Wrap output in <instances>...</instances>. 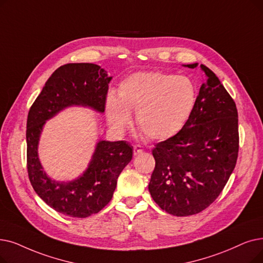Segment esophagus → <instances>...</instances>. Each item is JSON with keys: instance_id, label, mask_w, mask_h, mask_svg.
Returning <instances> with one entry per match:
<instances>
[{"instance_id": "34e87169", "label": "esophagus", "mask_w": 263, "mask_h": 263, "mask_svg": "<svg viewBox=\"0 0 263 263\" xmlns=\"http://www.w3.org/2000/svg\"><path fill=\"white\" fill-rule=\"evenodd\" d=\"M143 153H144V149H143L142 146H140V145H134L133 146V154H134V156H139V155H141Z\"/></svg>"}]
</instances>
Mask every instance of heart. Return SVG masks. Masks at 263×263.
<instances>
[{
  "mask_svg": "<svg viewBox=\"0 0 263 263\" xmlns=\"http://www.w3.org/2000/svg\"><path fill=\"white\" fill-rule=\"evenodd\" d=\"M198 90L191 78L164 72H139L122 81L118 97L108 95L105 111L111 128L122 130L136 110L138 127L155 141L167 140L185 127L196 107Z\"/></svg>",
  "mask_w": 263,
  "mask_h": 263,
  "instance_id": "obj_1",
  "label": "heart"
}]
</instances>
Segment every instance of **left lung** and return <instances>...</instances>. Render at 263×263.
Here are the masks:
<instances>
[{
    "instance_id": "8db88e82",
    "label": "left lung",
    "mask_w": 263,
    "mask_h": 263,
    "mask_svg": "<svg viewBox=\"0 0 263 263\" xmlns=\"http://www.w3.org/2000/svg\"><path fill=\"white\" fill-rule=\"evenodd\" d=\"M195 68L198 63L185 65ZM197 104L186 125L153 149L156 166L148 189L174 216L195 215L218 198L236 164L238 118L235 102L208 66Z\"/></svg>"
}]
</instances>
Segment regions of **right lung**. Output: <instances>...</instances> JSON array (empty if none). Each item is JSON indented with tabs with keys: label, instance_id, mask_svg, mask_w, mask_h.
Instances as JSON below:
<instances>
[{
	"label": "right lung",
	"instance_id": "obj_1",
	"mask_svg": "<svg viewBox=\"0 0 263 263\" xmlns=\"http://www.w3.org/2000/svg\"><path fill=\"white\" fill-rule=\"evenodd\" d=\"M111 77L93 63H67L52 73L32 104L27 120V167L37 196L63 215L86 218L111 200L121 171L132 159L133 147L125 141H99L83 175L72 181L47 176L39 159V141L45 122L66 107L87 106L105 110Z\"/></svg>",
	"mask_w": 263,
	"mask_h": 263
}]
</instances>
